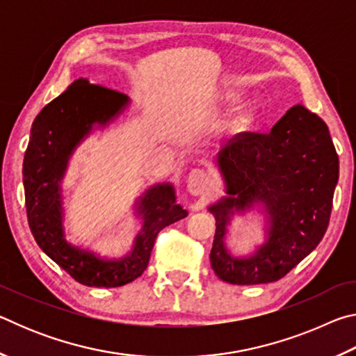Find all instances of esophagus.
<instances>
[{
  "label": "esophagus",
  "instance_id": "esophagus-1",
  "mask_svg": "<svg viewBox=\"0 0 356 356\" xmlns=\"http://www.w3.org/2000/svg\"><path fill=\"white\" fill-rule=\"evenodd\" d=\"M186 186H188V191L191 193V195H195V196L204 195V193L209 190L207 172L201 170V168L191 170L188 174V179H186Z\"/></svg>",
  "mask_w": 356,
  "mask_h": 356
}]
</instances>
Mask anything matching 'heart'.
Masks as SVG:
<instances>
[{
	"label": "heart",
	"mask_w": 356,
	"mask_h": 356,
	"mask_svg": "<svg viewBox=\"0 0 356 356\" xmlns=\"http://www.w3.org/2000/svg\"><path fill=\"white\" fill-rule=\"evenodd\" d=\"M234 97H236V94L227 92L222 100L229 102V100H232ZM254 114H256V108H254V105L251 104V102H246V104L240 105L237 113H236V116H234V120H232L234 127L242 129V127H245V125L251 124V120L254 119Z\"/></svg>",
	"instance_id": "b5f03b06"
}]
</instances>
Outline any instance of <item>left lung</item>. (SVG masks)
Here are the masks:
<instances>
[{"label":"left lung","instance_id":"8db88e82","mask_svg":"<svg viewBox=\"0 0 356 356\" xmlns=\"http://www.w3.org/2000/svg\"><path fill=\"white\" fill-rule=\"evenodd\" d=\"M226 197L210 206L216 220L210 264L231 284H267L286 276L327 232L339 159L327 124L295 105L268 134L243 131L218 154ZM264 202L270 218L268 240L248 258L225 250V226L236 211Z\"/></svg>","mask_w":356,"mask_h":356}]
</instances>
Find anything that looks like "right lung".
I'll use <instances>...</instances> for the list:
<instances>
[{
	"label": "right lung",
	"instance_id": "1",
	"mask_svg": "<svg viewBox=\"0 0 356 356\" xmlns=\"http://www.w3.org/2000/svg\"><path fill=\"white\" fill-rule=\"evenodd\" d=\"M127 104L125 94L80 78L35 116L23 159L28 225L35 242L72 278L89 287H119L135 281L147 268L161 229L188 215L176 202L172 186L159 184L140 197L143 229L127 256L110 261L65 240L61 180L70 155L92 125H106Z\"/></svg>",
	"mask_w": 356,
	"mask_h": 356
}]
</instances>
